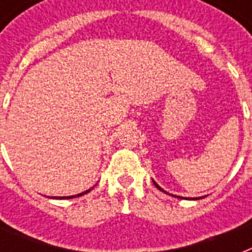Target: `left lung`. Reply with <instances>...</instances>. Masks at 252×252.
I'll list each match as a JSON object with an SVG mask.
<instances>
[{
  "mask_svg": "<svg viewBox=\"0 0 252 252\" xmlns=\"http://www.w3.org/2000/svg\"><path fill=\"white\" fill-rule=\"evenodd\" d=\"M154 184H156V187H157L158 189H161V191H163V189H162V188L159 187V186H158L157 183H156V182H154ZM163 192H166V191H163ZM166 193H167V192H166ZM199 199H203V197H193V199H192V197H191V200H199Z\"/></svg>",
  "mask_w": 252,
  "mask_h": 252,
  "instance_id": "obj_1",
  "label": "left lung"
}]
</instances>
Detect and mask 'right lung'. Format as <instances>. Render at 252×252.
I'll list each match as a JSON object with an SVG mask.
<instances>
[{
    "label": "right lung",
    "mask_w": 252,
    "mask_h": 252,
    "mask_svg": "<svg viewBox=\"0 0 252 252\" xmlns=\"http://www.w3.org/2000/svg\"><path fill=\"white\" fill-rule=\"evenodd\" d=\"M91 189H93V187H91ZM91 189H87V191H85V192H82V193H80V195H74V196H64V197H52V199H73V197H77V196H82V195H85V193H87V192H90Z\"/></svg>",
    "instance_id": "obj_1"
}]
</instances>
